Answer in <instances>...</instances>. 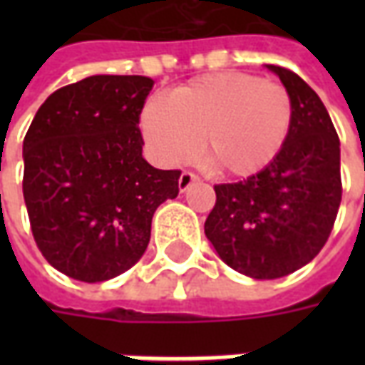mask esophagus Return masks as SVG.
Wrapping results in <instances>:
<instances>
[{
  "label": "esophagus",
  "mask_w": 365,
  "mask_h": 365,
  "mask_svg": "<svg viewBox=\"0 0 365 365\" xmlns=\"http://www.w3.org/2000/svg\"><path fill=\"white\" fill-rule=\"evenodd\" d=\"M199 178L193 172H182V175H180V191H187L191 187V183L197 182Z\"/></svg>",
  "instance_id": "1"
}]
</instances>
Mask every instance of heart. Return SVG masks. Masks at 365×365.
<instances>
[{"mask_svg":"<svg viewBox=\"0 0 365 365\" xmlns=\"http://www.w3.org/2000/svg\"><path fill=\"white\" fill-rule=\"evenodd\" d=\"M143 133L154 156L180 164L197 148L222 174L252 175L274 162L293 123L285 86L242 72H222L180 86L144 105Z\"/></svg>","mask_w":365,"mask_h":365,"instance_id":"obj_1","label":"heart"}]
</instances>
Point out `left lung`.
<instances>
[{"label":"left lung","mask_w":365,"mask_h":365,"mask_svg":"<svg viewBox=\"0 0 365 365\" xmlns=\"http://www.w3.org/2000/svg\"><path fill=\"white\" fill-rule=\"evenodd\" d=\"M293 99V123L262 172L215 185L205 235L221 260L254 279H275L321 252L342 199L340 140L327 107L295 72L268 64Z\"/></svg>","instance_id":"left-lung-1"}]
</instances>
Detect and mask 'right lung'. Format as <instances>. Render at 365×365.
<instances>
[{"label": "right lung", "mask_w": 365, "mask_h": 365, "mask_svg": "<svg viewBox=\"0 0 365 365\" xmlns=\"http://www.w3.org/2000/svg\"><path fill=\"white\" fill-rule=\"evenodd\" d=\"M154 80L90 76L44 101L23 140V197L38 250L68 277L107 282L143 258L154 211L180 170L143 158L138 128Z\"/></svg>", "instance_id": "right-lung-1"}]
</instances>
